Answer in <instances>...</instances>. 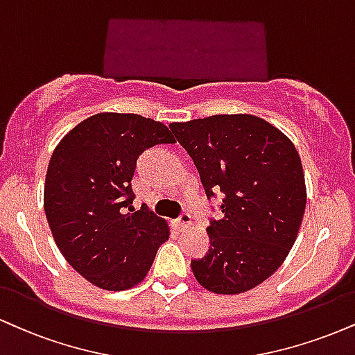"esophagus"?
<instances>
[{
	"instance_id": "esophagus-1",
	"label": "esophagus",
	"mask_w": 355,
	"mask_h": 355,
	"mask_svg": "<svg viewBox=\"0 0 355 355\" xmlns=\"http://www.w3.org/2000/svg\"><path fill=\"white\" fill-rule=\"evenodd\" d=\"M191 220H193V218H191L190 213H182L180 218L177 220V226L180 230H187L191 225Z\"/></svg>"
}]
</instances>
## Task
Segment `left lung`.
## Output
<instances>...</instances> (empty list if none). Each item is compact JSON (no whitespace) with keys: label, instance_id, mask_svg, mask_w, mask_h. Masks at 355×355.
<instances>
[{"label":"left lung","instance_id":"1","mask_svg":"<svg viewBox=\"0 0 355 355\" xmlns=\"http://www.w3.org/2000/svg\"><path fill=\"white\" fill-rule=\"evenodd\" d=\"M170 129L193 159L208 198L223 193V216L210 221V248L191 271L215 294L250 291L283 264L297 238L306 210L300 153L283 132L251 114L173 122Z\"/></svg>","mask_w":355,"mask_h":355}]
</instances>
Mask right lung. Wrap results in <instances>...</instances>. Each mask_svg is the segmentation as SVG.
Segmentation results:
<instances>
[{"mask_svg": "<svg viewBox=\"0 0 355 355\" xmlns=\"http://www.w3.org/2000/svg\"><path fill=\"white\" fill-rule=\"evenodd\" d=\"M157 144H175L168 127L137 114L85 119L54 148L44 183V211L55 245L89 283L123 291L142 283L166 221L134 202L137 159Z\"/></svg>", "mask_w": 355, "mask_h": 355, "instance_id": "1", "label": "right lung"}]
</instances>
